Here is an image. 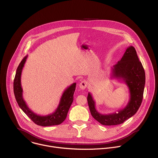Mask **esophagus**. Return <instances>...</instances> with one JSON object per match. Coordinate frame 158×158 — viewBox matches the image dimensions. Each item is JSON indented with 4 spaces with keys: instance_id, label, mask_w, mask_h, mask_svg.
I'll return each instance as SVG.
<instances>
[{
    "instance_id": "esophagus-1",
    "label": "esophagus",
    "mask_w": 158,
    "mask_h": 158,
    "mask_svg": "<svg viewBox=\"0 0 158 158\" xmlns=\"http://www.w3.org/2000/svg\"><path fill=\"white\" fill-rule=\"evenodd\" d=\"M87 86V82L85 80H83L79 84V87L82 90H84Z\"/></svg>"
}]
</instances>
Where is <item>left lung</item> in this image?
I'll return each mask as SVG.
<instances>
[{
    "instance_id": "left-lung-1",
    "label": "left lung",
    "mask_w": 158,
    "mask_h": 158,
    "mask_svg": "<svg viewBox=\"0 0 158 158\" xmlns=\"http://www.w3.org/2000/svg\"><path fill=\"white\" fill-rule=\"evenodd\" d=\"M112 78L122 80L130 91V100L122 109L117 112L101 114L95 109V102L90 92L87 102L92 116L103 125H117L133 116L139 109L143 97L145 85V73L139 61L135 48H127L121 60L112 68Z\"/></svg>"
}]
</instances>
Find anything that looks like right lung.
Returning <instances> with one entry per match:
<instances>
[{"label": "right lung", "mask_w": 158, "mask_h": 158, "mask_svg": "<svg viewBox=\"0 0 158 158\" xmlns=\"http://www.w3.org/2000/svg\"><path fill=\"white\" fill-rule=\"evenodd\" d=\"M27 57L28 55L25 56L19 65L14 81V92L18 105L23 112L38 125L48 127L60 125L66 119L69 109L73 102V95L76 89V83L72 84L64 91L58 106L53 113L44 116L39 115L35 114L30 109L23 100V89L21 85L22 72Z\"/></svg>", "instance_id": "obj_1"}]
</instances>
